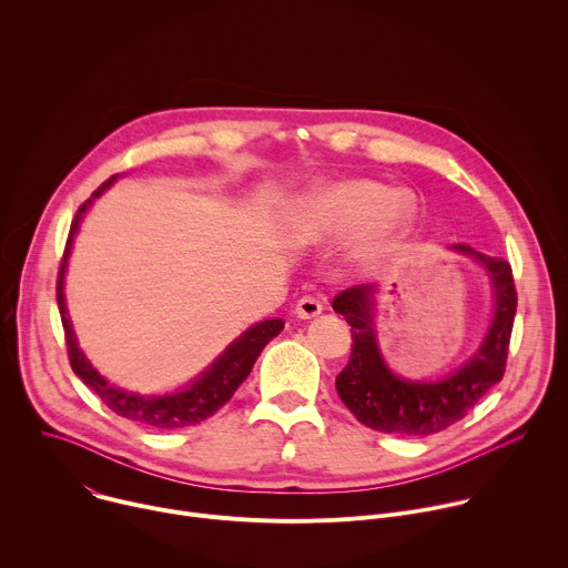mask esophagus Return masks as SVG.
Here are the masks:
<instances>
[{
    "mask_svg": "<svg viewBox=\"0 0 568 568\" xmlns=\"http://www.w3.org/2000/svg\"><path fill=\"white\" fill-rule=\"evenodd\" d=\"M321 310H323V303H321L318 298H314V296H303V298H298V303H296V307H294V314H296L298 318H312V316L321 314Z\"/></svg>",
    "mask_w": 568,
    "mask_h": 568,
    "instance_id": "34e87169",
    "label": "esophagus"
}]
</instances>
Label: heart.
I'll return each mask as SVG.
<instances>
[{
    "label": "heart",
    "instance_id": "obj_1",
    "mask_svg": "<svg viewBox=\"0 0 568 568\" xmlns=\"http://www.w3.org/2000/svg\"><path fill=\"white\" fill-rule=\"evenodd\" d=\"M416 217L412 193H393L388 186L366 180L344 182L316 197L296 217L301 242H339L364 231L357 258L366 265L382 261Z\"/></svg>",
    "mask_w": 568,
    "mask_h": 568
}]
</instances>
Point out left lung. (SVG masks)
<instances>
[{"mask_svg":"<svg viewBox=\"0 0 568 568\" xmlns=\"http://www.w3.org/2000/svg\"><path fill=\"white\" fill-rule=\"evenodd\" d=\"M454 250L476 256L488 267L497 307L490 333L478 353L443 382H407L386 368L371 326L373 285H355L333 298L335 312L346 316L353 333L351 359L337 375L335 386L353 416L375 432L397 436H429L443 432L463 420L506 373L517 312L513 267L501 258L476 254L467 245H456Z\"/></svg>","mask_w":568,"mask_h":568,"instance_id":"1","label":"left lung"}]
</instances>
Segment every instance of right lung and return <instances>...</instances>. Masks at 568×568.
<instances>
[{"label":"right lung","instance_id":"1","mask_svg":"<svg viewBox=\"0 0 568 568\" xmlns=\"http://www.w3.org/2000/svg\"><path fill=\"white\" fill-rule=\"evenodd\" d=\"M112 180L114 178H110L105 184H101L92 193V197H99L112 184ZM90 202L92 200H88L85 204L78 206V213L71 222L64 254H62V261H60L58 287H55L58 310H60L67 353H69V364H71L73 373L108 404V409H112L121 418L134 420L139 425L152 427V429H182V427L200 425L202 420L211 418L220 407H224V404L231 399L235 388L242 382H245L247 375L252 373V366L258 359V355L263 353V348L283 331L285 323L281 318H267L263 323H256L254 328H250L240 339H235L224 351V355L200 379L193 382V386H189L182 393L164 395V397H143V395H136V393L114 388L108 379H103L92 368V364L85 359V355L80 353V348L75 346V337H73V331H71V323L67 318V307H64V296H62V276H64V265H67V256H69V250H71V240H73L78 222H80V217H83V213L88 211Z\"/></svg>","mask_w":568,"mask_h":568}]
</instances>
